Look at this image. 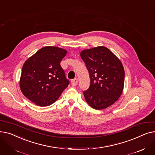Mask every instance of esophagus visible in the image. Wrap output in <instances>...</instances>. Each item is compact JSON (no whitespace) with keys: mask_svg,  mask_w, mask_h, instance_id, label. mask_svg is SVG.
<instances>
[{"mask_svg":"<svg viewBox=\"0 0 155 155\" xmlns=\"http://www.w3.org/2000/svg\"><path fill=\"white\" fill-rule=\"evenodd\" d=\"M78 80L77 78H75L74 79H73L71 80V84L73 86H76L78 84Z\"/></svg>","mask_w":155,"mask_h":155,"instance_id":"esophagus-1","label":"esophagus"}]
</instances>
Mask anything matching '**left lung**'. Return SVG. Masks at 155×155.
I'll use <instances>...</instances> for the list:
<instances>
[{
	"instance_id": "1",
	"label": "left lung",
	"mask_w": 155,
	"mask_h": 155,
	"mask_svg": "<svg viewBox=\"0 0 155 155\" xmlns=\"http://www.w3.org/2000/svg\"><path fill=\"white\" fill-rule=\"evenodd\" d=\"M80 56L90 76V86L83 92L85 101L95 109L107 108L116 102L123 91L124 70L120 61L108 48L83 50Z\"/></svg>"
}]
</instances>
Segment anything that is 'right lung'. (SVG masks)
Returning a JSON list of instances; mask_svg holds the SVG:
<instances>
[{
	"instance_id": "right-lung-1",
	"label": "right lung",
	"mask_w": 155,
	"mask_h": 155,
	"mask_svg": "<svg viewBox=\"0 0 155 155\" xmlns=\"http://www.w3.org/2000/svg\"><path fill=\"white\" fill-rule=\"evenodd\" d=\"M67 54L54 46L41 48L24 63L20 79L24 95L38 106L54 103L69 85L60 62Z\"/></svg>"
}]
</instances>
